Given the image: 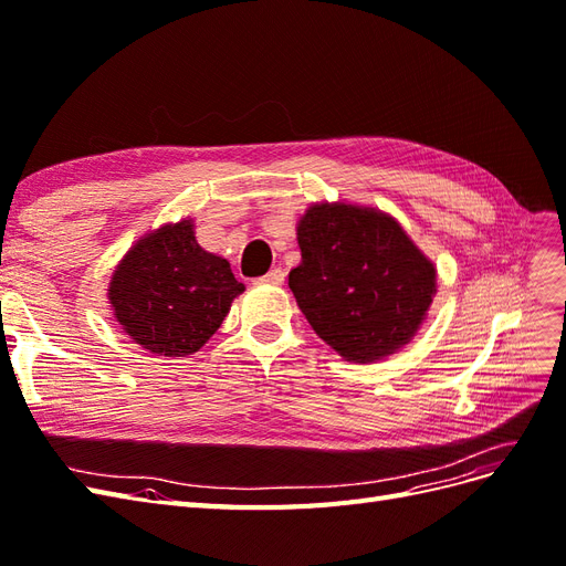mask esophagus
I'll use <instances>...</instances> for the list:
<instances>
[{
    "mask_svg": "<svg viewBox=\"0 0 566 566\" xmlns=\"http://www.w3.org/2000/svg\"><path fill=\"white\" fill-rule=\"evenodd\" d=\"M285 281V271L283 269H271L266 276L260 279V283H269V285H283Z\"/></svg>",
    "mask_w": 566,
    "mask_h": 566,
    "instance_id": "esophagus-1",
    "label": "esophagus"
}]
</instances>
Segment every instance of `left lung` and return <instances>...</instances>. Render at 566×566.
Wrapping results in <instances>:
<instances>
[{
  "label": "left lung",
  "mask_w": 566,
  "mask_h": 566,
  "mask_svg": "<svg viewBox=\"0 0 566 566\" xmlns=\"http://www.w3.org/2000/svg\"><path fill=\"white\" fill-rule=\"evenodd\" d=\"M297 245L302 262L287 285L345 361L375 364L416 337L437 295V266L391 214L314 202L297 221Z\"/></svg>",
  "instance_id": "1"
}]
</instances>
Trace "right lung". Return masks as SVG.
Masks as SVG:
<instances>
[{"instance_id": "1", "label": "right lung", "mask_w": 566, "mask_h": 566, "mask_svg": "<svg viewBox=\"0 0 566 566\" xmlns=\"http://www.w3.org/2000/svg\"><path fill=\"white\" fill-rule=\"evenodd\" d=\"M245 290L231 264L196 241V224L184 217L144 233L108 283V304L132 342L156 356H191L227 318Z\"/></svg>"}]
</instances>
